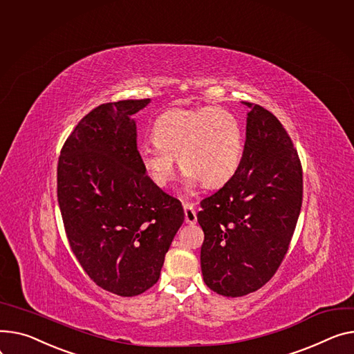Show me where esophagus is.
Instances as JSON below:
<instances>
[{
    "instance_id": "34e87169",
    "label": "esophagus",
    "mask_w": 354,
    "mask_h": 354,
    "mask_svg": "<svg viewBox=\"0 0 354 354\" xmlns=\"http://www.w3.org/2000/svg\"><path fill=\"white\" fill-rule=\"evenodd\" d=\"M183 210H185V222L189 223V225L196 223L198 218H196V212H195L194 206L191 203H185Z\"/></svg>"
}]
</instances>
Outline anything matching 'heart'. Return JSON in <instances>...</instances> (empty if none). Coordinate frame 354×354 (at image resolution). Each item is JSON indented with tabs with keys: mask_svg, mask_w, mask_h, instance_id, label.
Wrapping results in <instances>:
<instances>
[{
	"mask_svg": "<svg viewBox=\"0 0 354 354\" xmlns=\"http://www.w3.org/2000/svg\"><path fill=\"white\" fill-rule=\"evenodd\" d=\"M153 144L139 147L145 174L159 187L171 183L175 156L186 185L202 182L215 189L227 183L241 167L243 132L238 118L223 108H174L162 112L152 127Z\"/></svg>",
	"mask_w": 354,
	"mask_h": 354,
	"instance_id": "obj_1",
	"label": "heart"
}]
</instances>
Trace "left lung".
<instances>
[{
  "label": "left lung",
  "mask_w": 354,
  "mask_h": 354,
  "mask_svg": "<svg viewBox=\"0 0 354 354\" xmlns=\"http://www.w3.org/2000/svg\"><path fill=\"white\" fill-rule=\"evenodd\" d=\"M243 104L250 111L241 167L198 212L203 280L227 297L256 292L273 277L303 199L301 163L286 129L263 106Z\"/></svg>",
  "instance_id": "left-lung-1"
}]
</instances>
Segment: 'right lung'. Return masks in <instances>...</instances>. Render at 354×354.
<instances>
[{
	"mask_svg": "<svg viewBox=\"0 0 354 354\" xmlns=\"http://www.w3.org/2000/svg\"><path fill=\"white\" fill-rule=\"evenodd\" d=\"M149 100L92 109L66 138L57 195L66 238L95 283L122 297L152 288L185 214L145 174L132 116Z\"/></svg>",
	"mask_w": 354,
	"mask_h": 354,
	"instance_id": "obj_1",
	"label": "right lung"
}]
</instances>
